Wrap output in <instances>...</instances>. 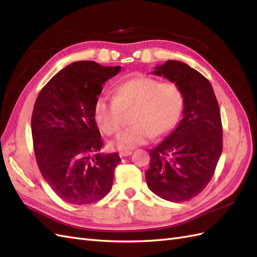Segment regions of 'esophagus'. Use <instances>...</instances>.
<instances>
[{"label": "esophagus", "instance_id": "esophagus-1", "mask_svg": "<svg viewBox=\"0 0 257 257\" xmlns=\"http://www.w3.org/2000/svg\"><path fill=\"white\" fill-rule=\"evenodd\" d=\"M132 154H133V151H130V150H127V151H120V152H119V157H120V158L128 157V156H130Z\"/></svg>", "mask_w": 257, "mask_h": 257}]
</instances>
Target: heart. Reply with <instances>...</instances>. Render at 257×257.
<instances>
[{"label":"heart","instance_id":"b5f03b06","mask_svg":"<svg viewBox=\"0 0 257 257\" xmlns=\"http://www.w3.org/2000/svg\"><path fill=\"white\" fill-rule=\"evenodd\" d=\"M184 97L179 86L160 83L150 77H134L114 86L112 99L99 97L94 117L101 132L114 136L123 125V114L130 113L132 127L111 144L120 150H132L154 137L171 133L181 119Z\"/></svg>","mask_w":257,"mask_h":257}]
</instances>
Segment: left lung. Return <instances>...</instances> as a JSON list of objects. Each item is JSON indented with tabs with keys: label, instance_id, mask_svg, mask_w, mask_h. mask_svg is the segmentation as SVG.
I'll return each mask as SVG.
<instances>
[{
	"label": "left lung",
	"instance_id": "left-lung-1",
	"mask_svg": "<svg viewBox=\"0 0 257 257\" xmlns=\"http://www.w3.org/2000/svg\"><path fill=\"white\" fill-rule=\"evenodd\" d=\"M151 73L179 86L184 108L178 127L149 151L147 184L167 201H188L210 182L222 154L219 103L210 81L185 63L167 61Z\"/></svg>",
	"mask_w": 257,
	"mask_h": 257
}]
</instances>
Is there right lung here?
I'll list each match as a JSON object with an SVG mask.
<instances>
[{"instance_id":"add662e5","label":"right lung","mask_w":257,"mask_h":257,"mask_svg":"<svg viewBox=\"0 0 257 257\" xmlns=\"http://www.w3.org/2000/svg\"><path fill=\"white\" fill-rule=\"evenodd\" d=\"M121 66L92 61L72 63L43 87L32 114L36 161L45 181L70 204H89L112 187L117 152L101 154L102 140L94 117L102 84Z\"/></svg>"}]
</instances>
